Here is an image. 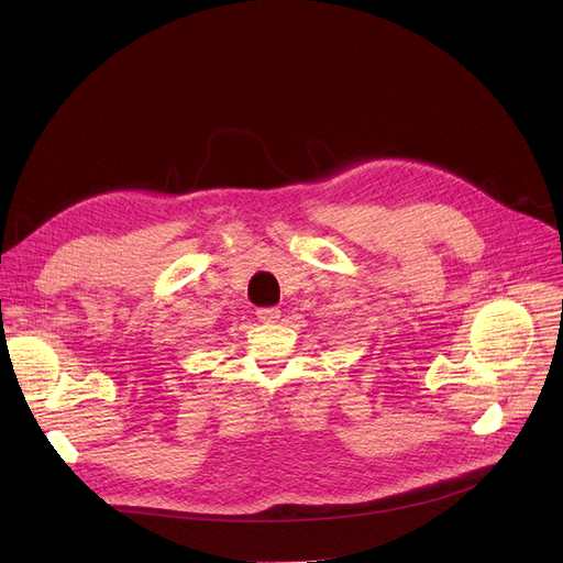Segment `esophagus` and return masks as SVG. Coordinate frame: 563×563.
Masks as SVG:
<instances>
[{"label":"esophagus","instance_id":"34e87169","mask_svg":"<svg viewBox=\"0 0 563 563\" xmlns=\"http://www.w3.org/2000/svg\"><path fill=\"white\" fill-rule=\"evenodd\" d=\"M257 319L262 323H274V321L280 319V310L278 308H260L257 310Z\"/></svg>","mask_w":563,"mask_h":563}]
</instances>
